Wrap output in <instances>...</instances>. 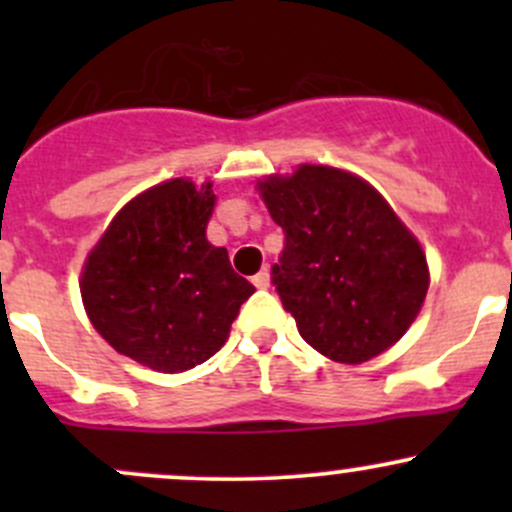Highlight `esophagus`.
Segmentation results:
<instances>
[{
    "label": "esophagus",
    "instance_id": "obj_1",
    "mask_svg": "<svg viewBox=\"0 0 512 512\" xmlns=\"http://www.w3.org/2000/svg\"><path fill=\"white\" fill-rule=\"evenodd\" d=\"M252 285H255L257 289H267L272 285V277H270V270H262L257 272L255 277H252Z\"/></svg>",
    "mask_w": 512,
    "mask_h": 512
}]
</instances>
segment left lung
Returning a JSON list of instances; mask_svg holds the SVG:
<instances>
[{"instance_id":"obj_1","label":"left lung","mask_w":512,"mask_h":512,"mask_svg":"<svg viewBox=\"0 0 512 512\" xmlns=\"http://www.w3.org/2000/svg\"><path fill=\"white\" fill-rule=\"evenodd\" d=\"M255 188L285 230L272 272L304 342L339 364L394 347L416 322L431 275L421 242L384 195L317 163L265 175Z\"/></svg>"}]
</instances>
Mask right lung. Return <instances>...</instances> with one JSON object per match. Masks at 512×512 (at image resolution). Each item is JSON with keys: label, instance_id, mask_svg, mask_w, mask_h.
Wrapping results in <instances>:
<instances>
[{"label": "right lung", "instance_id": "add662e5", "mask_svg": "<svg viewBox=\"0 0 512 512\" xmlns=\"http://www.w3.org/2000/svg\"><path fill=\"white\" fill-rule=\"evenodd\" d=\"M210 180L170 178L128 200L86 255L79 287L86 317L118 354L153 371L203 364L230 337L255 287L208 242Z\"/></svg>", "mask_w": 512, "mask_h": 512}]
</instances>
